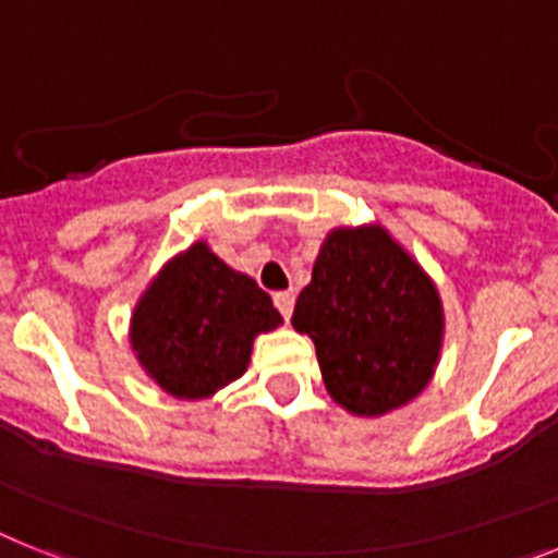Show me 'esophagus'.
I'll return each instance as SVG.
<instances>
[{"instance_id":"34e87169","label":"esophagus","mask_w":558,"mask_h":558,"mask_svg":"<svg viewBox=\"0 0 558 558\" xmlns=\"http://www.w3.org/2000/svg\"><path fill=\"white\" fill-rule=\"evenodd\" d=\"M275 298V306H278V312L283 317H292V308H294V292H275L271 294Z\"/></svg>"}]
</instances>
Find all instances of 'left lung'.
<instances>
[{
  "instance_id": "1",
  "label": "left lung",
  "mask_w": 558,
  "mask_h": 558,
  "mask_svg": "<svg viewBox=\"0 0 558 558\" xmlns=\"http://www.w3.org/2000/svg\"><path fill=\"white\" fill-rule=\"evenodd\" d=\"M294 331L312 337L331 400L386 416L434 380L446 340L437 283L380 221L335 227L298 294Z\"/></svg>"
}]
</instances>
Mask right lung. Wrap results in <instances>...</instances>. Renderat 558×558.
I'll return each instance as SVG.
<instances>
[{
  "label": "right lung",
  "instance_id": "obj_1",
  "mask_svg": "<svg viewBox=\"0 0 558 558\" xmlns=\"http://www.w3.org/2000/svg\"><path fill=\"white\" fill-rule=\"evenodd\" d=\"M283 323L255 280L195 241L153 275L130 315L135 363L175 400H209L235 383L257 335Z\"/></svg>",
  "mask_w": 558,
  "mask_h": 558
}]
</instances>
